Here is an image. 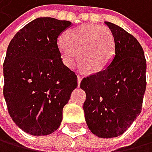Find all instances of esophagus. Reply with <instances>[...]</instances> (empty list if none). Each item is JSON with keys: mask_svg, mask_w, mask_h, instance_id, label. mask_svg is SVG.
Instances as JSON below:
<instances>
[{"mask_svg": "<svg viewBox=\"0 0 152 152\" xmlns=\"http://www.w3.org/2000/svg\"><path fill=\"white\" fill-rule=\"evenodd\" d=\"M81 80H82V77H81L80 75H77V85H78V86L80 85Z\"/></svg>", "mask_w": 152, "mask_h": 152, "instance_id": "34e87169", "label": "esophagus"}]
</instances>
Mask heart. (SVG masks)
I'll use <instances>...</instances> for the list:
<instances>
[{"mask_svg":"<svg viewBox=\"0 0 152 152\" xmlns=\"http://www.w3.org/2000/svg\"><path fill=\"white\" fill-rule=\"evenodd\" d=\"M64 63L73 67L77 61L89 73L104 71L115 56V40L111 31L100 25L84 24L70 30L59 42Z\"/></svg>","mask_w":152,"mask_h":152,"instance_id":"obj_1","label":"heart"}]
</instances>
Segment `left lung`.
Masks as SVG:
<instances>
[{"mask_svg":"<svg viewBox=\"0 0 152 152\" xmlns=\"http://www.w3.org/2000/svg\"><path fill=\"white\" fill-rule=\"evenodd\" d=\"M115 40V56L107 69L81 81L86 92L85 120L101 138L121 135L141 112L146 91L147 63L136 39L116 24L105 21Z\"/></svg>","mask_w":152,"mask_h":152,"instance_id":"8db88e82","label":"left lung"}]
</instances>
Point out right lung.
Listing matches in <instances>:
<instances>
[{
  "label": "right lung",
  "mask_w": 152,
  "mask_h": 152,
  "mask_svg": "<svg viewBox=\"0 0 152 152\" xmlns=\"http://www.w3.org/2000/svg\"><path fill=\"white\" fill-rule=\"evenodd\" d=\"M67 20L37 18L9 44L4 62V96L13 121L27 134L48 135L60 127L63 107L77 77L62 62L58 38Z\"/></svg>",
  "instance_id": "obj_1"
}]
</instances>
